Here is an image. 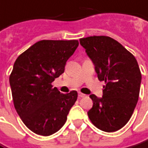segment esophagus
Instances as JSON below:
<instances>
[{"label": "esophagus", "mask_w": 148, "mask_h": 148, "mask_svg": "<svg viewBox=\"0 0 148 148\" xmlns=\"http://www.w3.org/2000/svg\"><path fill=\"white\" fill-rule=\"evenodd\" d=\"M78 96H79L80 98H82V97H85L86 95H85V94H83V93H82V92H78Z\"/></svg>", "instance_id": "34e87169"}]
</instances>
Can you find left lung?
Segmentation results:
<instances>
[{
	"instance_id": "8db88e82",
	"label": "left lung",
	"mask_w": 148,
	"mask_h": 148,
	"mask_svg": "<svg viewBox=\"0 0 148 148\" xmlns=\"http://www.w3.org/2000/svg\"><path fill=\"white\" fill-rule=\"evenodd\" d=\"M95 65L99 81H104L103 97L91 95L87 112L92 124L105 132L122 128L133 114L140 91L142 74L134 55L116 40L104 36L79 40Z\"/></svg>"
}]
</instances>
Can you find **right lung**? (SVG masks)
Instances as JSON below:
<instances>
[{
	"mask_svg": "<svg viewBox=\"0 0 148 148\" xmlns=\"http://www.w3.org/2000/svg\"><path fill=\"white\" fill-rule=\"evenodd\" d=\"M78 46V40H40L15 61L10 75L14 105L26 126L36 134L57 132L77 100V91L63 94L52 82L64 73Z\"/></svg>",
	"mask_w": 148,
	"mask_h": 148,
	"instance_id": "add662e5",
	"label": "right lung"
}]
</instances>
